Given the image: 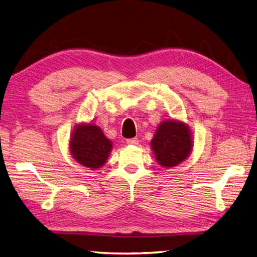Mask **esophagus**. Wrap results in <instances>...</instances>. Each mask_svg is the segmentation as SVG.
Instances as JSON below:
<instances>
[{
    "instance_id": "1",
    "label": "esophagus",
    "mask_w": 257,
    "mask_h": 257,
    "mask_svg": "<svg viewBox=\"0 0 257 257\" xmlns=\"http://www.w3.org/2000/svg\"><path fill=\"white\" fill-rule=\"evenodd\" d=\"M127 144H128V145H137V144H138V139H137V138L127 139Z\"/></svg>"
}]
</instances>
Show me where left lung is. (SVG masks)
I'll use <instances>...</instances> for the list:
<instances>
[{"mask_svg": "<svg viewBox=\"0 0 257 257\" xmlns=\"http://www.w3.org/2000/svg\"><path fill=\"white\" fill-rule=\"evenodd\" d=\"M151 147L158 164L171 169L190 156L193 149L192 133L182 120H164L158 124Z\"/></svg>", "mask_w": 257, "mask_h": 257, "instance_id": "8db88e82", "label": "left lung"}]
</instances>
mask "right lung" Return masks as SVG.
<instances>
[{
	"mask_svg": "<svg viewBox=\"0 0 257 257\" xmlns=\"http://www.w3.org/2000/svg\"><path fill=\"white\" fill-rule=\"evenodd\" d=\"M68 147L72 157L78 164L97 170L108 161L113 144L104 136L99 125L81 122L74 128Z\"/></svg>",
	"mask_w": 257,
	"mask_h": 257,
	"instance_id": "1",
	"label": "right lung"
}]
</instances>
